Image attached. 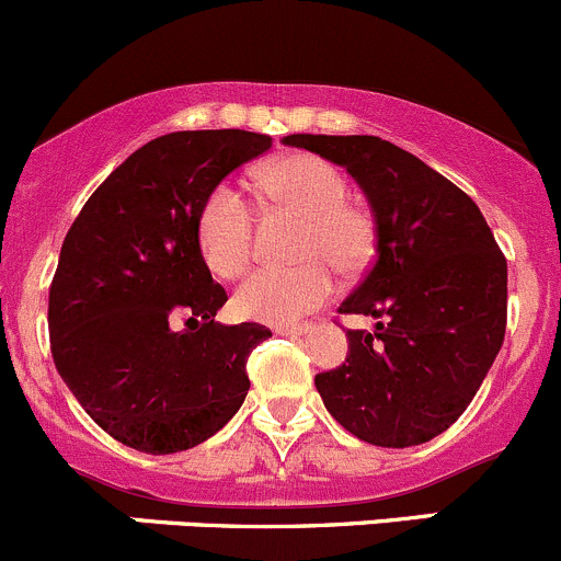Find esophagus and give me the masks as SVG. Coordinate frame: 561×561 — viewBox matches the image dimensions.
Here are the masks:
<instances>
[{
  "instance_id": "34e87169",
  "label": "esophagus",
  "mask_w": 561,
  "mask_h": 561,
  "mask_svg": "<svg viewBox=\"0 0 561 561\" xmlns=\"http://www.w3.org/2000/svg\"><path fill=\"white\" fill-rule=\"evenodd\" d=\"M308 332L310 327H275V334H286V337H302Z\"/></svg>"
}]
</instances>
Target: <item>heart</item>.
<instances>
[{
    "mask_svg": "<svg viewBox=\"0 0 561 561\" xmlns=\"http://www.w3.org/2000/svg\"><path fill=\"white\" fill-rule=\"evenodd\" d=\"M264 192L288 210L305 216L299 267L259 270L234 294L242 319L291 323L327 302L334 291L329 263L343 275L362 273L375 253V224L348 205V181L332 161L291 153L273 161L262 175ZM196 238L207 267L221 278H238L253 259V207L232 183L207 194L196 221Z\"/></svg>",
    "mask_w": 561,
    "mask_h": 561,
    "instance_id": "heart-1",
    "label": "heart"
}]
</instances>
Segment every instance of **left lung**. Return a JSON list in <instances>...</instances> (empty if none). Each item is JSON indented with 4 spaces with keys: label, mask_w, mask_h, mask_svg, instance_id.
<instances>
[{
    "label": "left lung",
    "mask_w": 561,
    "mask_h": 561,
    "mask_svg": "<svg viewBox=\"0 0 561 561\" xmlns=\"http://www.w3.org/2000/svg\"><path fill=\"white\" fill-rule=\"evenodd\" d=\"M343 167L375 221V264L340 313L375 319L351 329L348 356L316 375L332 419L359 440L408 448L465 413L505 340L507 262L476 202L394 142L369 135H288Z\"/></svg>",
    "instance_id": "1"
}]
</instances>
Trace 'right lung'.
<instances>
[{
	"instance_id": "obj_1",
	"label": "right lung",
	"mask_w": 561,
	"mask_h": 561,
	"mask_svg": "<svg viewBox=\"0 0 561 561\" xmlns=\"http://www.w3.org/2000/svg\"><path fill=\"white\" fill-rule=\"evenodd\" d=\"M273 137L172 131L135 151L69 227L50 283V354L75 400L124 446L178 454L245 400V362L273 332L224 327L227 302L199 251L207 194ZM183 318L188 330H175Z\"/></svg>"
}]
</instances>
